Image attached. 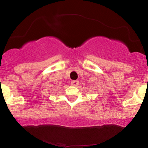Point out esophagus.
Instances as JSON below:
<instances>
[{
	"label": "esophagus",
	"instance_id": "esophagus-1",
	"mask_svg": "<svg viewBox=\"0 0 148 148\" xmlns=\"http://www.w3.org/2000/svg\"><path fill=\"white\" fill-rule=\"evenodd\" d=\"M71 84L74 86H77L79 85V82L77 81V80H74V81L71 82Z\"/></svg>",
	"mask_w": 148,
	"mask_h": 148
}]
</instances>
